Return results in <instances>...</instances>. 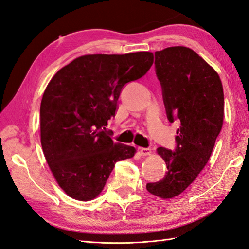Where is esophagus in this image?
<instances>
[{"label": "esophagus", "instance_id": "obj_1", "mask_svg": "<svg viewBox=\"0 0 249 249\" xmlns=\"http://www.w3.org/2000/svg\"><path fill=\"white\" fill-rule=\"evenodd\" d=\"M139 152L142 156H147L151 155L152 149H150V147H139Z\"/></svg>", "mask_w": 249, "mask_h": 249}]
</instances>
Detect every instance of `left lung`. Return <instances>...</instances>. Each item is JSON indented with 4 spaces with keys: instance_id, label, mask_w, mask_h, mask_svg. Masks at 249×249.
Segmentation results:
<instances>
[{
    "instance_id": "left-lung-1",
    "label": "left lung",
    "mask_w": 249,
    "mask_h": 249,
    "mask_svg": "<svg viewBox=\"0 0 249 249\" xmlns=\"http://www.w3.org/2000/svg\"><path fill=\"white\" fill-rule=\"evenodd\" d=\"M168 120H178L176 152L160 146L166 176L147 183L150 194L171 199L182 194L203 170L224 122V89L217 71L196 52L174 46L155 52Z\"/></svg>"
}]
</instances>
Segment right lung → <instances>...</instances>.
<instances>
[{
  "mask_svg": "<svg viewBox=\"0 0 249 249\" xmlns=\"http://www.w3.org/2000/svg\"><path fill=\"white\" fill-rule=\"evenodd\" d=\"M149 51L87 54L62 67L40 104V142L56 183L71 198L99 196L115 162L134 157V146L116 143L106 126L118 110L121 89L145 75Z\"/></svg>",
  "mask_w": 249,
  "mask_h": 249,
  "instance_id": "obj_1",
  "label": "right lung"
}]
</instances>
